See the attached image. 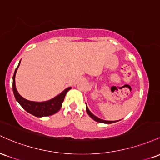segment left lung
I'll return each mask as SVG.
<instances>
[{
  "label": "left lung",
  "instance_id": "left-lung-1",
  "mask_svg": "<svg viewBox=\"0 0 160 160\" xmlns=\"http://www.w3.org/2000/svg\"><path fill=\"white\" fill-rule=\"evenodd\" d=\"M86 111H87L88 114L89 115L90 117L92 118V119H94V121L98 122H100V123H107V124H111V123H114V122H117V121H107V120H103V119H99V118H98V117H97V116H95L94 114L91 113V111H90L89 109H88V108L87 106H86Z\"/></svg>",
  "mask_w": 160,
  "mask_h": 160
}]
</instances>
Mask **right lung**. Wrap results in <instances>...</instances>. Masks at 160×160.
<instances>
[{
	"label": "right lung",
	"mask_w": 160,
	"mask_h": 160,
	"mask_svg": "<svg viewBox=\"0 0 160 160\" xmlns=\"http://www.w3.org/2000/svg\"><path fill=\"white\" fill-rule=\"evenodd\" d=\"M19 64H20V62H19V65H18L17 69H16L15 72H14V75L12 76V91H13L14 96H15L16 100H17L18 103L20 104L21 107L25 110L29 112L30 114L36 116V117L51 116V115L58 112L60 109L61 107H62V103L63 102L64 98H65L66 93L68 92L69 90L71 89V87L67 88L62 93L57 95V97H55L54 98L48 100V101L34 102L25 99L18 93L15 85L16 73H17Z\"/></svg>",
	"instance_id": "add662e5"
}]
</instances>
